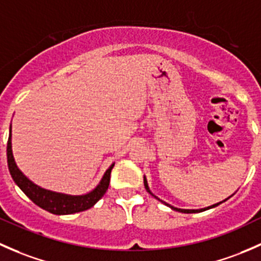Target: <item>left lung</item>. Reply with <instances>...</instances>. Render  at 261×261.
Wrapping results in <instances>:
<instances>
[{
	"label": "left lung",
	"mask_w": 261,
	"mask_h": 261,
	"mask_svg": "<svg viewBox=\"0 0 261 261\" xmlns=\"http://www.w3.org/2000/svg\"><path fill=\"white\" fill-rule=\"evenodd\" d=\"M143 182H144V187H146L147 192H148L149 195H152L153 197H154V198H157L158 201H161V202H162V203H165L166 206H168V207L172 208V210H173V211H177V212H182V214H197V212H202V211H206V210H208V208H214V207H216V206H219L220 203H222V202H225V201H226V200H229V198L231 197V196H233V195H235V192H233L232 195L229 196V197H227V198H225V200L220 201V202H217V203H214V205H211V206H207V207H203V208H197V210H189V208H178V207H174V206H172V205H170V203L165 202V201H162V200H161V198H158L157 196H155V195H153V193H152V191L149 190L148 182H147V178H146V176L143 177Z\"/></svg>",
	"instance_id": "1"
}]
</instances>
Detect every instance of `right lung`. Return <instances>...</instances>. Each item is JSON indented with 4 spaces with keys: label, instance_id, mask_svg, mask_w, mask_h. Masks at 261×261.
<instances>
[{
    "label": "right lung",
    "instance_id": "obj_1",
    "mask_svg": "<svg viewBox=\"0 0 261 261\" xmlns=\"http://www.w3.org/2000/svg\"><path fill=\"white\" fill-rule=\"evenodd\" d=\"M7 163H9L11 177L15 181V184L20 187V190L30 198L32 202L36 203L39 207L44 208V210L49 211L54 215H71L93 207L108 190L109 181H111V172L112 168L114 167V163H112L108 170L104 172L99 184L90 192L84 193V195H69V193L42 189L39 185L34 184L31 179H29L16 165L12 153L11 127L9 142H7Z\"/></svg>",
    "mask_w": 261,
    "mask_h": 261
}]
</instances>
